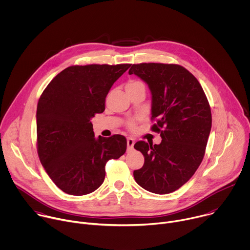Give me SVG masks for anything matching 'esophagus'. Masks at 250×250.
<instances>
[{
	"label": "esophagus",
	"mask_w": 250,
	"mask_h": 250,
	"mask_svg": "<svg viewBox=\"0 0 250 250\" xmlns=\"http://www.w3.org/2000/svg\"><path fill=\"white\" fill-rule=\"evenodd\" d=\"M134 139L133 138H131V137H127V139H126V144H127V148L128 149H132V147H133V146H134Z\"/></svg>",
	"instance_id": "esophagus-1"
}]
</instances>
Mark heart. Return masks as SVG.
Masks as SVG:
<instances>
[{
  "mask_svg": "<svg viewBox=\"0 0 250 250\" xmlns=\"http://www.w3.org/2000/svg\"><path fill=\"white\" fill-rule=\"evenodd\" d=\"M140 87H145V85L142 84L140 81H137V80H128L125 84V88H126V91H132V90H135L137 88H140ZM128 127L130 129H133L135 128V122L131 121L128 123Z\"/></svg>",
  "mask_w": 250,
  "mask_h": 250,
  "instance_id": "1",
  "label": "heart"
}]
</instances>
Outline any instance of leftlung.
<instances>
[{
    "mask_svg": "<svg viewBox=\"0 0 250 250\" xmlns=\"http://www.w3.org/2000/svg\"><path fill=\"white\" fill-rule=\"evenodd\" d=\"M135 74L152 95L151 130L160 133V145L140 140L134 148L145 156V164L133 171L136 183L163 195L182 187L200 166L211 127V113L197 78L181 65L132 64Z\"/></svg>",
    "mask_w": 250,
    "mask_h": 250,
    "instance_id": "8db88e82",
    "label": "left lung"
}]
</instances>
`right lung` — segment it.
I'll return each mask as SVG.
<instances>
[{
  "label": "right lung",
  "instance_id": "1",
  "mask_svg": "<svg viewBox=\"0 0 250 250\" xmlns=\"http://www.w3.org/2000/svg\"><path fill=\"white\" fill-rule=\"evenodd\" d=\"M130 64L74 65L57 74L37 109L40 160L64 193L83 196L104 182L105 163L126 150L124 135L95 137L91 119L104 111L113 84Z\"/></svg>",
  "mask_w": 250,
  "mask_h": 250
}]
</instances>
